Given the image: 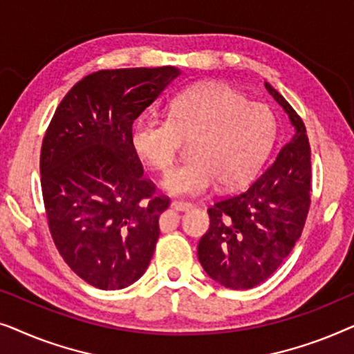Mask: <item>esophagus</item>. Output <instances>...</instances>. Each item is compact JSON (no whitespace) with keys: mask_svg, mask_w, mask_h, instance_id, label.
Instances as JSON below:
<instances>
[{"mask_svg":"<svg viewBox=\"0 0 354 354\" xmlns=\"http://www.w3.org/2000/svg\"><path fill=\"white\" fill-rule=\"evenodd\" d=\"M171 206H172L176 211H180V212H183V211H190L192 207H193L192 203H185V201H174Z\"/></svg>","mask_w":354,"mask_h":354,"instance_id":"obj_1","label":"esophagus"}]
</instances>
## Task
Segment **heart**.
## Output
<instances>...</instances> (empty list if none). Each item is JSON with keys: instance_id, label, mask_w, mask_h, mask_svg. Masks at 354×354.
<instances>
[{"instance_id": "1", "label": "heart", "mask_w": 354, "mask_h": 354, "mask_svg": "<svg viewBox=\"0 0 354 354\" xmlns=\"http://www.w3.org/2000/svg\"><path fill=\"white\" fill-rule=\"evenodd\" d=\"M277 118L264 103L217 82L192 85L174 96L169 119L145 115L132 129L135 153L154 171L166 174L183 140H192V159L162 180L174 196H196L216 182L234 190L253 180L272 151Z\"/></svg>"}]
</instances>
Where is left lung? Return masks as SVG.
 Listing matches in <instances>:
<instances>
[{
	"label": "left lung",
	"instance_id": "left-lung-1",
	"mask_svg": "<svg viewBox=\"0 0 354 354\" xmlns=\"http://www.w3.org/2000/svg\"><path fill=\"white\" fill-rule=\"evenodd\" d=\"M293 125V137L245 192L222 198L209 209V229L198 259L212 280L232 290L263 283L301 236L311 205V148L306 127L288 101L266 82Z\"/></svg>",
	"mask_w": 354,
	"mask_h": 354
}]
</instances>
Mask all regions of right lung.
<instances>
[{
	"instance_id": "right-lung-1",
	"label": "right lung",
	"mask_w": 354,
	"mask_h": 354,
	"mask_svg": "<svg viewBox=\"0 0 354 354\" xmlns=\"http://www.w3.org/2000/svg\"><path fill=\"white\" fill-rule=\"evenodd\" d=\"M178 75L171 66L93 72L64 96L43 138L51 236L67 266L100 290L137 282L153 258L169 198L143 177L132 124Z\"/></svg>"
}]
</instances>
